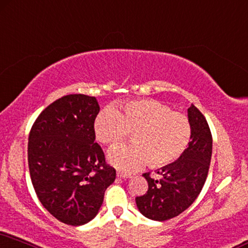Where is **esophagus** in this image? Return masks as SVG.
<instances>
[{
    "mask_svg": "<svg viewBox=\"0 0 248 248\" xmlns=\"http://www.w3.org/2000/svg\"><path fill=\"white\" fill-rule=\"evenodd\" d=\"M117 176L118 178H122V179H127L130 178V174L128 173H124V172H121V171H117Z\"/></svg>",
    "mask_w": 248,
    "mask_h": 248,
    "instance_id": "esophagus-1",
    "label": "esophagus"
}]
</instances>
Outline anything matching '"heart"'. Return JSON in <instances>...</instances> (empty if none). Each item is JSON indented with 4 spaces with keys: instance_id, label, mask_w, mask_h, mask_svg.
I'll return each instance as SVG.
<instances>
[{
    "instance_id": "1",
    "label": "heart",
    "mask_w": 248,
    "mask_h": 248,
    "mask_svg": "<svg viewBox=\"0 0 248 248\" xmlns=\"http://www.w3.org/2000/svg\"><path fill=\"white\" fill-rule=\"evenodd\" d=\"M115 107H106L94 118L96 139L115 144L133 132L134 143L117 144L108 160L122 171H133L149 163L152 167L170 165L179 159L190 142L192 128L188 116L173 111L154 99H136Z\"/></svg>"
}]
</instances>
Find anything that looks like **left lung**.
Returning a JSON list of instances; mask_svg holds the SVG:
<instances>
[{
    "label": "left lung",
    "instance_id": "obj_1",
    "mask_svg": "<svg viewBox=\"0 0 248 248\" xmlns=\"http://www.w3.org/2000/svg\"><path fill=\"white\" fill-rule=\"evenodd\" d=\"M188 118L192 134L188 148L174 163L160 169V179H153L150 173L143 176L148 190L136 198L137 206L148 218L166 221L178 217L190 206L206 181L212 157V134L206 118L191 105Z\"/></svg>",
    "mask_w": 248,
    "mask_h": 248
}]
</instances>
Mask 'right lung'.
<instances>
[{
    "label": "right lung",
    "instance_id": "right-lung-1",
    "mask_svg": "<svg viewBox=\"0 0 248 248\" xmlns=\"http://www.w3.org/2000/svg\"><path fill=\"white\" fill-rule=\"evenodd\" d=\"M100 107L94 96L68 94L47 106L28 137L31 183L44 208L60 222L82 226L98 214L116 178L94 142Z\"/></svg>",
    "mask_w": 248,
    "mask_h": 248
}]
</instances>
